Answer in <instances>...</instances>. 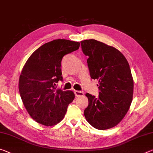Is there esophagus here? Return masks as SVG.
Returning a JSON list of instances; mask_svg holds the SVG:
<instances>
[{"instance_id": "1", "label": "esophagus", "mask_w": 153, "mask_h": 153, "mask_svg": "<svg viewBox=\"0 0 153 153\" xmlns=\"http://www.w3.org/2000/svg\"><path fill=\"white\" fill-rule=\"evenodd\" d=\"M74 93H75V95H76V97H82V96H84V92L82 91H79V90H75Z\"/></svg>"}]
</instances>
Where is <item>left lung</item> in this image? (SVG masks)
<instances>
[{"label": "left lung", "mask_w": 153, "mask_h": 153, "mask_svg": "<svg viewBox=\"0 0 153 153\" xmlns=\"http://www.w3.org/2000/svg\"><path fill=\"white\" fill-rule=\"evenodd\" d=\"M87 59L90 77L97 79L98 97L86 96L88 106L84 116L98 129L117 126L125 117L132 101L134 81L128 61L117 49L94 39L80 42Z\"/></svg>", "instance_id": "1"}]
</instances>
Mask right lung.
Masks as SVG:
<instances>
[{"mask_svg":"<svg viewBox=\"0 0 153 153\" xmlns=\"http://www.w3.org/2000/svg\"><path fill=\"white\" fill-rule=\"evenodd\" d=\"M79 47L78 42L54 40L36 50L25 63L19 77V91L28 113L38 123L56 125L74 100V93L56 89V83L63 81L62 59Z\"/></svg>","mask_w":153,"mask_h":153,"instance_id":"add662e5","label":"right lung"}]
</instances>
